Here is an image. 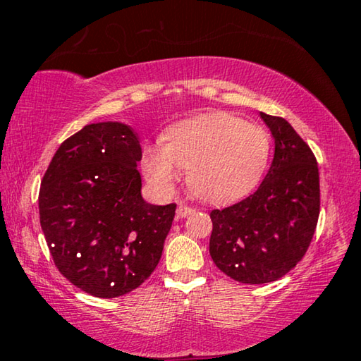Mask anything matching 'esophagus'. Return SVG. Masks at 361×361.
I'll return each instance as SVG.
<instances>
[{
  "label": "esophagus",
  "mask_w": 361,
  "mask_h": 361,
  "mask_svg": "<svg viewBox=\"0 0 361 361\" xmlns=\"http://www.w3.org/2000/svg\"><path fill=\"white\" fill-rule=\"evenodd\" d=\"M192 213H194L192 207L185 205V204H180L178 209H176V215H178V218H185L188 215H192Z\"/></svg>",
  "instance_id": "1"
}]
</instances>
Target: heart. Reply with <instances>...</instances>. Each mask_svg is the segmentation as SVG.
I'll return each mask as SVG.
<instances>
[{"instance_id":"1","label":"heart","mask_w":361,"mask_h":361,"mask_svg":"<svg viewBox=\"0 0 361 361\" xmlns=\"http://www.w3.org/2000/svg\"><path fill=\"white\" fill-rule=\"evenodd\" d=\"M271 137L258 126L231 113H209L173 126L164 148L143 157L148 178L161 189H172L178 167L188 169V185L207 202H228L256 186L264 173Z\"/></svg>"}]
</instances>
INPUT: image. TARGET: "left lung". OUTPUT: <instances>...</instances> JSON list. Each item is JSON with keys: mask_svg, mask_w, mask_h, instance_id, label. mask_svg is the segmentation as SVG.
Here are the masks:
<instances>
[{"mask_svg": "<svg viewBox=\"0 0 361 361\" xmlns=\"http://www.w3.org/2000/svg\"><path fill=\"white\" fill-rule=\"evenodd\" d=\"M276 152L259 188L240 202L212 210L210 255L240 283L261 285L288 274L312 242L320 215L317 159L288 121L261 113Z\"/></svg>", "mask_w": 361, "mask_h": 361, "instance_id": "8db88e82", "label": "left lung"}]
</instances>
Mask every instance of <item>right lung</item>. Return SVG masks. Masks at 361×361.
Returning <instances> with one entry per match:
<instances>
[{"mask_svg":"<svg viewBox=\"0 0 361 361\" xmlns=\"http://www.w3.org/2000/svg\"><path fill=\"white\" fill-rule=\"evenodd\" d=\"M137 133L89 124L60 145L42 176L39 223L60 274L97 298L138 288L162 256L176 204L142 197Z\"/></svg>","mask_w":361,"mask_h":361,"instance_id":"right-lung-1","label":"right lung"}]
</instances>
